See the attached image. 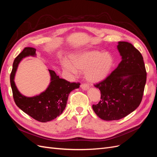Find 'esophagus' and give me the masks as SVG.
Returning a JSON list of instances; mask_svg holds the SVG:
<instances>
[{
    "mask_svg": "<svg viewBox=\"0 0 157 157\" xmlns=\"http://www.w3.org/2000/svg\"><path fill=\"white\" fill-rule=\"evenodd\" d=\"M80 87H81V88L84 90H87L89 89V86L86 84H82L80 85Z\"/></svg>",
    "mask_w": 157,
    "mask_h": 157,
    "instance_id": "obj_1",
    "label": "esophagus"
}]
</instances>
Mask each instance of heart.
I'll return each mask as SVG.
<instances>
[{
	"label": "heart",
	"mask_w": 157,
	"mask_h": 157,
	"mask_svg": "<svg viewBox=\"0 0 157 157\" xmlns=\"http://www.w3.org/2000/svg\"><path fill=\"white\" fill-rule=\"evenodd\" d=\"M65 71L77 76L78 71H85V77L93 83L107 77L113 67V58L107 52L97 50L85 51L71 56V63L67 59L62 62Z\"/></svg>",
	"instance_id": "b5f03b06"
}]
</instances>
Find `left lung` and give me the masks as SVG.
<instances>
[{
  "label": "left lung",
  "mask_w": 157,
  "mask_h": 157,
  "mask_svg": "<svg viewBox=\"0 0 157 157\" xmlns=\"http://www.w3.org/2000/svg\"><path fill=\"white\" fill-rule=\"evenodd\" d=\"M121 63L111 75L95 85L101 92V100L93 105L95 113L104 121L125 117L138 107L143 98L147 73L143 56L132 44L118 42Z\"/></svg>",
  "instance_id": "obj_1"
}]
</instances>
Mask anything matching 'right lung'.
I'll return each instance as SVG.
<instances>
[{"mask_svg":"<svg viewBox=\"0 0 157 157\" xmlns=\"http://www.w3.org/2000/svg\"><path fill=\"white\" fill-rule=\"evenodd\" d=\"M28 56L35 57L36 49L26 47L13 61L10 84L14 101L21 110L34 119L42 122L51 121L63 113L70 92L78 88L80 83H71L65 79L60 78L54 71L48 69L50 82L44 91L33 97L24 96L17 88L14 78L19 63Z\"/></svg>","mask_w":157,"mask_h":157,"instance_id":"add662e5","label":"right lung"}]
</instances>
